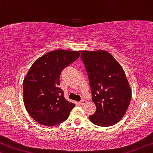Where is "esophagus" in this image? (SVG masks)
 <instances>
[{"instance_id":"esophagus-1","label":"esophagus","mask_w":153,"mask_h":153,"mask_svg":"<svg viewBox=\"0 0 153 153\" xmlns=\"http://www.w3.org/2000/svg\"><path fill=\"white\" fill-rule=\"evenodd\" d=\"M85 103H87V101L85 100H82L81 102H80V104H81V105H84L85 104Z\"/></svg>"}]
</instances>
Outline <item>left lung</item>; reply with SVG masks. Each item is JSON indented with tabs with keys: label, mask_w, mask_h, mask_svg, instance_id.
Masks as SVG:
<instances>
[{
	"label": "left lung",
	"mask_w": 153,
	"mask_h": 153,
	"mask_svg": "<svg viewBox=\"0 0 153 153\" xmlns=\"http://www.w3.org/2000/svg\"><path fill=\"white\" fill-rule=\"evenodd\" d=\"M81 57L96 106V112L89 118L100 126L116 124L126 114L131 98V90L124 70L105 51H83Z\"/></svg>",
	"instance_id": "obj_1"
}]
</instances>
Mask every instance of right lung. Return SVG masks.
Returning a JSON list of instances; mask_svg holds the SVG:
<instances>
[{"mask_svg":"<svg viewBox=\"0 0 153 153\" xmlns=\"http://www.w3.org/2000/svg\"><path fill=\"white\" fill-rule=\"evenodd\" d=\"M81 51L55 50L35 62L23 81V100L37 123L55 126L66 120L74 103L65 100L59 88L62 70L79 57Z\"/></svg>","mask_w":153,"mask_h":153,"instance_id":"add662e5","label":"right lung"}]
</instances>
